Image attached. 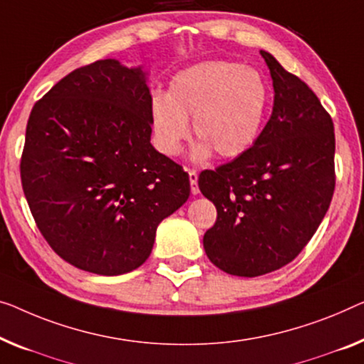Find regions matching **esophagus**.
<instances>
[{
  "label": "esophagus",
  "mask_w": 364,
  "mask_h": 364,
  "mask_svg": "<svg viewBox=\"0 0 364 364\" xmlns=\"http://www.w3.org/2000/svg\"><path fill=\"white\" fill-rule=\"evenodd\" d=\"M189 175V184H191V193L196 196L199 193V186H198V171L196 170H188Z\"/></svg>",
  "instance_id": "1"
}]
</instances>
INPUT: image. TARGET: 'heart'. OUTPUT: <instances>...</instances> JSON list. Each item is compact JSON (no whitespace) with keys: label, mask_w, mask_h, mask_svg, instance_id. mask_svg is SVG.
<instances>
[{"label":"heart","mask_w":364,"mask_h":364,"mask_svg":"<svg viewBox=\"0 0 364 364\" xmlns=\"http://www.w3.org/2000/svg\"><path fill=\"white\" fill-rule=\"evenodd\" d=\"M268 102V83L257 70L224 60L191 65L171 78L166 96L151 100L154 144L160 154L176 156L193 117L194 160H208L213 151L237 159L258 139Z\"/></svg>","instance_id":"b5f03b06"}]
</instances>
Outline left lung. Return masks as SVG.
<instances>
[{
	"label": "left lung",
	"instance_id": "8db88e82",
	"mask_svg": "<svg viewBox=\"0 0 364 364\" xmlns=\"http://www.w3.org/2000/svg\"><path fill=\"white\" fill-rule=\"evenodd\" d=\"M259 53L274 88L269 121L253 147L198 180L217 209L203 238L205 255L245 278L291 263L316 234L335 189L332 117L301 78Z\"/></svg>",
	"mask_w": 364,
	"mask_h": 364
}]
</instances>
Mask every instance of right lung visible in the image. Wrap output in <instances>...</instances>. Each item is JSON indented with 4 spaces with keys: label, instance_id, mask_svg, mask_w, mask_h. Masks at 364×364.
<instances>
[{
    "label": "right lung",
    "instance_id": "obj_1",
    "mask_svg": "<svg viewBox=\"0 0 364 364\" xmlns=\"http://www.w3.org/2000/svg\"><path fill=\"white\" fill-rule=\"evenodd\" d=\"M142 67L114 58L73 70L32 107L21 183L41 234L73 267L139 268L156 227L189 198V176L150 144Z\"/></svg>",
    "mask_w": 364,
    "mask_h": 364
}]
</instances>
